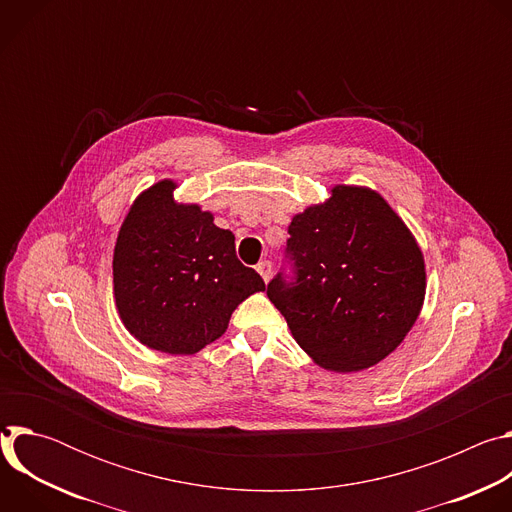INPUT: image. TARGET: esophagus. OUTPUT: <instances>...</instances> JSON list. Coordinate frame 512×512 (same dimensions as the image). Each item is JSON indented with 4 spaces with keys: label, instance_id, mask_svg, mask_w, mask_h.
Here are the masks:
<instances>
[{
    "label": "esophagus",
    "instance_id": "34e87169",
    "mask_svg": "<svg viewBox=\"0 0 512 512\" xmlns=\"http://www.w3.org/2000/svg\"><path fill=\"white\" fill-rule=\"evenodd\" d=\"M257 271H259V275L263 277V281L267 283V281L271 279V271H273V267H271V263H269V261H261V263L257 265Z\"/></svg>",
    "mask_w": 512,
    "mask_h": 512
}]
</instances>
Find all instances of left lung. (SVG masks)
Segmentation results:
<instances>
[{
    "mask_svg": "<svg viewBox=\"0 0 512 512\" xmlns=\"http://www.w3.org/2000/svg\"><path fill=\"white\" fill-rule=\"evenodd\" d=\"M285 257L267 298L322 369L356 373L389 356L413 328L425 298L423 253L371 188L334 186L324 204L291 218Z\"/></svg>",
    "mask_w": 512,
    "mask_h": 512,
    "instance_id": "8db88e82",
    "label": "left lung"
}]
</instances>
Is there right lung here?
I'll use <instances>...</instances> for the list:
<instances>
[{
  "mask_svg": "<svg viewBox=\"0 0 512 512\" xmlns=\"http://www.w3.org/2000/svg\"><path fill=\"white\" fill-rule=\"evenodd\" d=\"M176 184L141 192L113 253L115 304L125 328L148 348L194 354L221 338L261 275L237 259L235 235L198 204H178Z\"/></svg>",
  "mask_w": 512,
  "mask_h": 512,
  "instance_id": "obj_1",
  "label": "right lung"
}]
</instances>
